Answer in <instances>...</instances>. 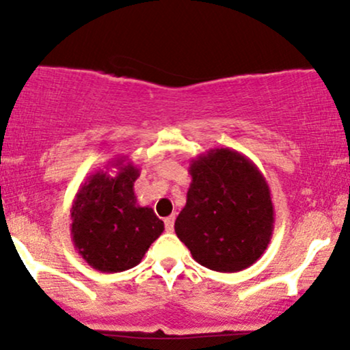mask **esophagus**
I'll return each instance as SVG.
<instances>
[{
	"instance_id": "esophagus-1",
	"label": "esophagus",
	"mask_w": 350,
	"mask_h": 350,
	"mask_svg": "<svg viewBox=\"0 0 350 350\" xmlns=\"http://www.w3.org/2000/svg\"><path fill=\"white\" fill-rule=\"evenodd\" d=\"M164 227H166L167 232H171L174 228V215H170L164 219Z\"/></svg>"
}]
</instances>
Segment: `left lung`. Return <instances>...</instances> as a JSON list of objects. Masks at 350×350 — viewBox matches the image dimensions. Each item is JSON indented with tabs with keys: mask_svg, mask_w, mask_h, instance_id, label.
Wrapping results in <instances>:
<instances>
[{
	"mask_svg": "<svg viewBox=\"0 0 350 350\" xmlns=\"http://www.w3.org/2000/svg\"><path fill=\"white\" fill-rule=\"evenodd\" d=\"M186 206L174 222L196 262L220 273L252 267L267 250L275 211L267 179L242 152L214 148L189 164Z\"/></svg>",
	"mask_w": 350,
	"mask_h": 350,
	"instance_id": "1",
	"label": "left lung"
}]
</instances>
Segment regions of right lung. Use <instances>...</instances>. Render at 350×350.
Returning a JSON list of instances; mask_svg holds the SVG:
<instances>
[{"mask_svg": "<svg viewBox=\"0 0 350 350\" xmlns=\"http://www.w3.org/2000/svg\"><path fill=\"white\" fill-rule=\"evenodd\" d=\"M115 167L117 174L107 172ZM139 167L124 158L108 163L107 171L87 178L70 208V235L75 250L95 270L118 273L143 260L164 224L151 207L136 202Z\"/></svg>", "mask_w": 350, "mask_h": 350, "instance_id": "1", "label": "right lung"}]
</instances>
